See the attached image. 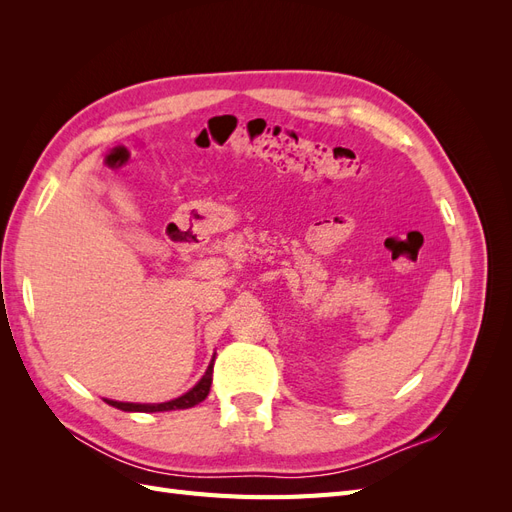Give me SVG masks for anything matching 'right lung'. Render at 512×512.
<instances>
[{"mask_svg": "<svg viewBox=\"0 0 512 512\" xmlns=\"http://www.w3.org/2000/svg\"><path fill=\"white\" fill-rule=\"evenodd\" d=\"M213 376V361L207 367L205 376L200 378V382L190 389L185 395L173 399V401H166V404H123V401H113V399H106V404H111L113 408H119L123 412H166V410H185V408H192L196 404H200L211 389V378Z\"/></svg>", "mask_w": 512, "mask_h": 512, "instance_id": "obj_1", "label": "right lung"}]
</instances>
